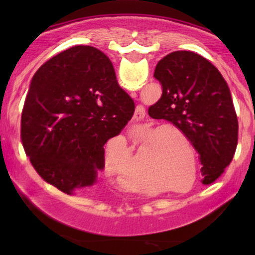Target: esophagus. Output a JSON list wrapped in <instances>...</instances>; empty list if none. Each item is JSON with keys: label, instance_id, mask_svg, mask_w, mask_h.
Segmentation results:
<instances>
[{"label": "esophagus", "instance_id": "1", "mask_svg": "<svg viewBox=\"0 0 255 255\" xmlns=\"http://www.w3.org/2000/svg\"><path fill=\"white\" fill-rule=\"evenodd\" d=\"M130 96L131 97H134V96H136V92H131L130 93ZM144 108H141V107H139V108H136V110H135V114H134V119L136 120H141V119H144Z\"/></svg>", "mask_w": 255, "mask_h": 255}]
</instances>
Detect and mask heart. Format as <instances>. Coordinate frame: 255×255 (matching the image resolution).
Segmentation results:
<instances>
[{
    "label": "heart",
    "mask_w": 255,
    "mask_h": 255,
    "mask_svg": "<svg viewBox=\"0 0 255 255\" xmlns=\"http://www.w3.org/2000/svg\"><path fill=\"white\" fill-rule=\"evenodd\" d=\"M150 133H151V131H147V133L142 134L141 136L142 137H146ZM170 133H171V135H174V136H176V137H182V134L178 133V131H175L174 130V131H170ZM170 162H171L172 166H174V169H176L177 171H181L180 174H181V176H182L183 180H187V178H188V176H189V174H191V170H192L191 164H188V163H186V162H183V160H181L180 158H178L177 154L175 153V151L171 153ZM197 172H198L197 166H194V168H193V183L195 182V178H197ZM124 183L126 184V186H128V184H129V182H128L127 180H126Z\"/></svg>",
    "instance_id": "1"
}]
</instances>
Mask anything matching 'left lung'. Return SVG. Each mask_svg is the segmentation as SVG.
Wrapping results in <instances>:
<instances>
[{"label":"left lung","instance_id":"1","mask_svg":"<svg viewBox=\"0 0 255 255\" xmlns=\"http://www.w3.org/2000/svg\"><path fill=\"white\" fill-rule=\"evenodd\" d=\"M162 97L148 109L188 137L200 156L201 182L211 184L238 147L239 122L227 81L213 64L192 51H174L154 69Z\"/></svg>","mask_w":255,"mask_h":255}]
</instances>
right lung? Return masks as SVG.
<instances>
[{
  "label": "right lung",
  "instance_id": "1",
  "mask_svg": "<svg viewBox=\"0 0 255 255\" xmlns=\"http://www.w3.org/2000/svg\"><path fill=\"white\" fill-rule=\"evenodd\" d=\"M134 109L107 55L93 46H73L32 78L21 114L26 156L61 192L91 187L104 168L103 146L121 133Z\"/></svg>",
  "mask_w": 255,
  "mask_h": 255
}]
</instances>
